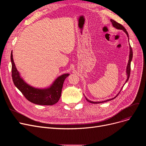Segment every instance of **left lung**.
<instances>
[{"instance_id":"left-lung-1","label":"left lung","mask_w":146,"mask_h":146,"mask_svg":"<svg viewBox=\"0 0 146 146\" xmlns=\"http://www.w3.org/2000/svg\"><path fill=\"white\" fill-rule=\"evenodd\" d=\"M111 22H112V25H113V27H115V28H117V29H121V30H123L126 33V34H127V36L128 37H129V36H128V33H127V30L125 29V28L122 26L121 24H119V23H118L117 22H116L115 21H114L113 19H111ZM128 40H129V38H128ZM129 60H128V64H127V80H126V82L128 81V79H129V75H130V72H131V60H132V58H133V50H132V48H131V45H130V44H129ZM125 82V83H126ZM121 92V91H120ZM119 94L115 97V98H112V99H108V100H106V101H102V102H92V101H89V100H88V99L86 98V101H88V102H90V103H92V104H99V103H103V102H107V101H111V100H112V99H115V98L118 95H119Z\"/></svg>"}]
</instances>
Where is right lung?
Returning a JSON list of instances; mask_svg holds the SVG:
<instances>
[{"label":"right lung","mask_w":146,"mask_h":146,"mask_svg":"<svg viewBox=\"0 0 146 146\" xmlns=\"http://www.w3.org/2000/svg\"><path fill=\"white\" fill-rule=\"evenodd\" d=\"M11 59L12 63V78L14 85L29 102L41 105H52L60 99L63 83L69 74L61 75L55 80L50 88L40 89L33 88L25 83L19 76L13 59L12 51Z\"/></svg>","instance_id":"right-lung-1"}]
</instances>
